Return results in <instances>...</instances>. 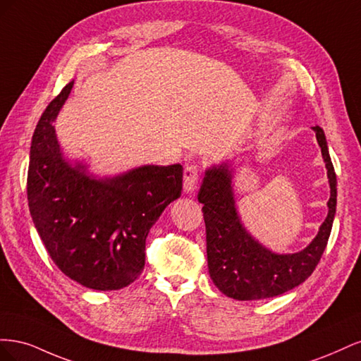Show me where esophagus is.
Listing matches in <instances>:
<instances>
[{
  "instance_id": "34e87169",
  "label": "esophagus",
  "mask_w": 361,
  "mask_h": 361,
  "mask_svg": "<svg viewBox=\"0 0 361 361\" xmlns=\"http://www.w3.org/2000/svg\"><path fill=\"white\" fill-rule=\"evenodd\" d=\"M199 180L197 166H187L183 169V190L185 192H192L195 190V183Z\"/></svg>"
}]
</instances>
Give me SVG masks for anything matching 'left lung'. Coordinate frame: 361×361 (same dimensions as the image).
Masks as SVG:
<instances>
[{
    "instance_id": "left-lung-1",
    "label": "left lung",
    "mask_w": 361,
    "mask_h": 361,
    "mask_svg": "<svg viewBox=\"0 0 361 361\" xmlns=\"http://www.w3.org/2000/svg\"><path fill=\"white\" fill-rule=\"evenodd\" d=\"M330 182L329 215L313 241L298 253L279 255L251 236L238 215L228 162L204 171L197 199L206 226L207 268L214 285L239 301L272 298L312 276L329 243L337 203V180L322 128L313 126Z\"/></svg>"
}]
</instances>
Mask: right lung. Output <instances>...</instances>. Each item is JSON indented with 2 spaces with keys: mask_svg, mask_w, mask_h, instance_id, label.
Here are the masks:
<instances>
[{
  "mask_svg": "<svg viewBox=\"0 0 361 361\" xmlns=\"http://www.w3.org/2000/svg\"><path fill=\"white\" fill-rule=\"evenodd\" d=\"M73 87L49 102L30 149V214L54 264L94 290L130 285L145 268L146 238L164 209L180 197L182 166H141L96 179L63 157L54 122Z\"/></svg>",
  "mask_w": 361,
  "mask_h": 361,
  "instance_id": "add662e5",
  "label": "right lung"
}]
</instances>
